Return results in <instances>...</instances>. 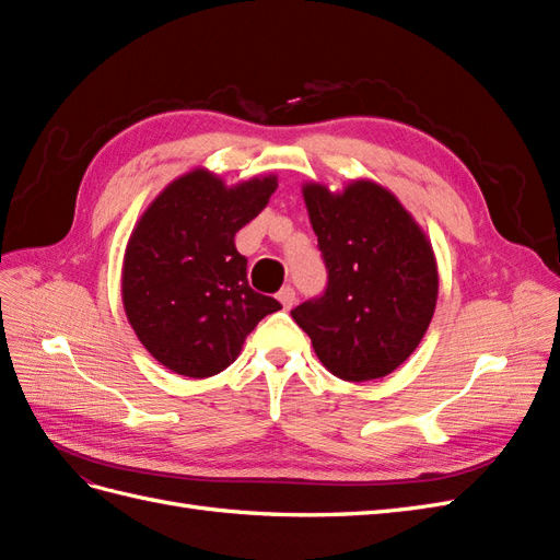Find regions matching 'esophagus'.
I'll return each instance as SVG.
<instances>
[{
  "label": "esophagus",
  "mask_w": 560,
  "mask_h": 560,
  "mask_svg": "<svg viewBox=\"0 0 560 560\" xmlns=\"http://www.w3.org/2000/svg\"><path fill=\"white\" fill-rule=\"evenodd\" d=\"M278 301L282 303V308H284V311H290V308L294 306V303H296V292H294V287H290V284L282 287V290L278 292Z\"/></svg>",
  "instance_id": "esophagus-1"
}]
</instances>
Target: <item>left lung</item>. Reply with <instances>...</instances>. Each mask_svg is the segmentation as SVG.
I'll return each mask as SVG.
<instances>
[{
  "mask_svg": "<svg viewBox=\"0 0 560 560\" xmlns=\"http://www.w3.org/2000/svg\"><path fill=\"white\" fill-rule=\"evenodd\" d=\"M303 198L327 287L292 317L334 376L383 378L430 327L439 290L432 247L401 202L374 182H354L343 194L306 184Z\"/></svg>",
  "mask_w": 560,
  "mask_h": 560,
  "instance_id": "obj_1",
  "label": "left lung"
}]
</instances>
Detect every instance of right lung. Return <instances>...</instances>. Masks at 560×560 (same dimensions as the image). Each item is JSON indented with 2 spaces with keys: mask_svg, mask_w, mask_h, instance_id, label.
Listing matches in <instances>:
<instances>
[{
  "mask_svg": "<svg viewBox=\"0 0 560 560\" xmlns=\"http://www.w3.org/2000/svg\"><path fill=\"white\" fill-rule=\"evenodd\" d=\"M278 189L276 177L226 189L208 171L175 179L132 231L124 261V306L142 346L175 374L208 378L241 354L247 334L280 311L254 292L235 233Z\"/></svg>",
  "mask_w": 560,
  "mask_h": 560,
  "instance_id": "obj_1",
  "label": "right lung"
}]
</instances>
